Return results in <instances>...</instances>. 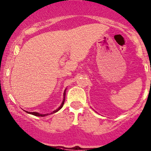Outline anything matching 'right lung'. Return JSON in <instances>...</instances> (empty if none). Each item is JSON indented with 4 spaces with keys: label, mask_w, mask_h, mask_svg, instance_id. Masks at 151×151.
Here are the masks:
<instances>
[{
    "label": "right lung",
    "mask_w": 151,
    "mask_h": 151,
    "mask_svg": "<svg viewBox=\"0 0 151 151\" xmlns=\"http://www.w3.org/2000/svg\"><path fill=\"white\" fill-rule=\"evenodd\" d=\"M65 92H66V90H64V100H63L62 105H61L60 107H59L58 109H57V110L53 111V113H55V112H57V111H59L63 107V105H64V100H65ZM25 112H28V113H30V114H32V115H35V116H39V117H44V116L49 115V114H45V115H42V114H39V113H38V112H27V111H25ZM50 114H52V113H50ZM50 114H49V115H50Z\"/></svg>",
    "instance_id": "right-lung-1"
}]
</instances>
